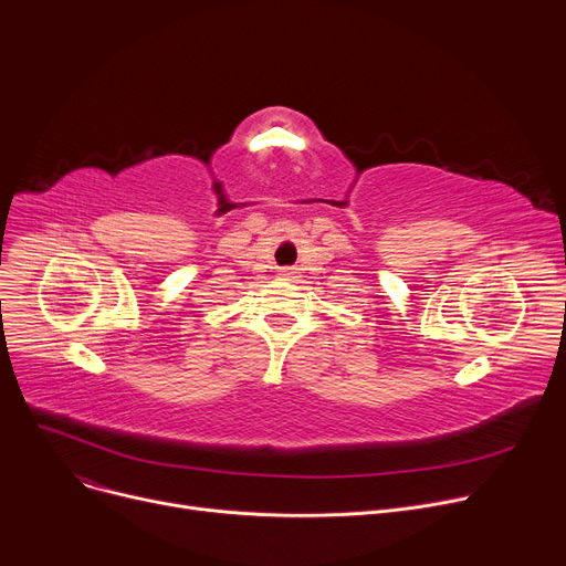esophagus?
Here are the masks:
<instances>
[{"mask_svg":"<svg viewBox=\"0 0 566 566\" xmlns=\"http://www.w3.org/2000/svg\"><path fill=\"white\" fill-rule=\"evenodd\" d=\"M282 280H293V275H295V271L293 269H280V273H277Z\"/></svg>","mask_w":566,"mask_h":566,"instance_id":"1","label":"esophagus"}]
</instances>
